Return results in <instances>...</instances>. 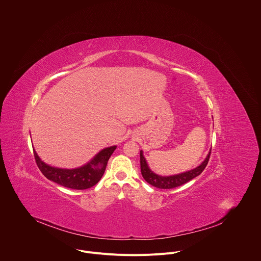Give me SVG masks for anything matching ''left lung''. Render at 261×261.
Instances as JSON below:
<instances>
[{
  "label": "left lung",
  "mask_w": 261,
  "mask_h": 261,
  "mask_svg": "<svg viewBox=\"0 0 261 261\" xmlns=\"http://www.w3.org/2000/svg\"><path fill=\"white\" fill-rule=\"evenodd\" d=\"M210 154H211V150L209 151L208 155L206 156V159L204 160V162L198 166L197 168L188 171L185 173H181L178 175H174V176H168V177H163V176H159L156 174H154L148 166V163L143 154V150H141L140 155H141V172L142 175L144 177V179L149 183V185L159 188V189H173L176 187L182 186L184 184H186L187 182L191 181L192 179L196 178L197 176H199L206 168L209 159H210Z\"/></svg>",
  "instance_id": "obj_1"
}]
</instances>
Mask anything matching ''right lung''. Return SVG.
Masks as SVG:
<instances>
[{
    "instance_id": "add662e5",
    "label": "right lung",
    "mask_w": 261,
    "mask_h": 261,
    "mask_svg": "<svg viewBox=\"0 0 261 261\" xmlns=\"http://www.w3.org/2000/svg\"><path fill=\"white\" fill-rule=\"evenodd\" d=\"M116 146L100 150L89 163L76 169H60L45 164L34 150V156L39 170L50 181L61 186L85 190L96 185L105 174L108 162Z\"/></svg>"
}]
</instances>
